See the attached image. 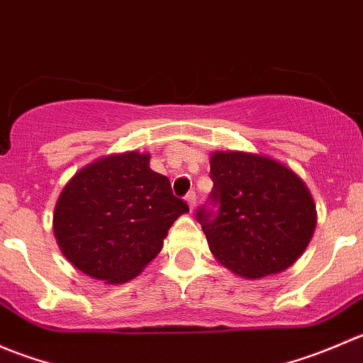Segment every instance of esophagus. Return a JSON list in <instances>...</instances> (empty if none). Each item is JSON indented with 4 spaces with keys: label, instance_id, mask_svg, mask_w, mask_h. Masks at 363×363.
Returning a JSON list of instances; mask_svg holds the SVG:
<instances>
[{
    "label": "esophagus",
    "instance_id": "obj_1",
    "mask_svg": "<svg viewBox=\"0 0 363 363\" xmlns=\"http://www.w3.org/2000/svg\"><path fill=\"white\" fill-rule=\"evenodd\" d=\"M186 203L189 205V211H193L195 208V203H196V193L195 191H189L188 195H186Z\"/></svg>",
    "mask_w": 363,
    "mask_h": 363
}]
</instances>
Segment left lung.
<instances>
[{"label": "left lung", "instance_id": "left-lung-1", "mask_svg": "<svg viewBox=\"0 0 363 363\" xmlns=\"http://www.w3.org/2000/svg\"><path fill=\"white\" fill-rule=\"evenodd\" d=\"M208 203L200 207L212 255L246 279L279 274L306 251L316 228V205L291 168L262 155L216 151Z\"/></svg>", "mask_w": 363, "mask_h": 363}]
</instances>
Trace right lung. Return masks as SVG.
<instances>
[{
  "mask_svg": "<svg viewBox=\"0 0 363 363\" xmlns=\"http://www.w3.org/2000/svg\"><path fill=\"white\" fill-rule=\"evenodd\" d=\"M145 152L111 155L77 172L54 208L60 250L80 272L108 284L137 277L189 211Z\"/></svg>",
  "mask_w": 363,
  "mask_h": 363,
  "instance_id": "1",
  "label": "right lung"
}]
</instances>
